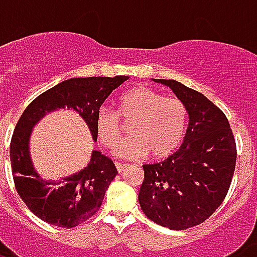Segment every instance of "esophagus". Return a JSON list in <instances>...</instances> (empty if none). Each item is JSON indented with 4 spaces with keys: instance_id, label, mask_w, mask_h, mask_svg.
<instances>
[{
    "instance_id": "esophagus-1",
    "label": "esophagus",
    "mask_w": 257,
    "mask_h": 257,
    "mask_svg": "<svg viewBox=\"0 0 257 257\" xmlns=\"http://www.w3.org/2000/svg\"><path fill=\"white\" fill-rule=\"evenodd\" d=\"M115 167H117V170H118V173H122L126 167H128V165L126 163H121V162H115Z\"/></svg>"
}]
</instances>
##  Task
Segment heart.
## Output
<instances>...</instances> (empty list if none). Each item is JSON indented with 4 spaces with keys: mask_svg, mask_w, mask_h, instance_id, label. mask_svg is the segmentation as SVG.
<instances>
[{
    "mask_svg": "<svg viewBox=\"0 0 257 257\" xmlns=\"http://www.w3.org/2000/svg\"><path fill=\"white\" fill-rule=\"evenodd\" d=\"M119 118L129 122V136L115 148L119 158L135 159L150 155L165 158L181 144L188 122L187 104L177 98L148 87H136L119 98L117 113L99 107L95 115V131L104 147L113 148L122 139L123 126Z\"/></svg>",
    "mask_w": 257,
    "mask_h": 257,
    "instance_id": "1",
    "label": "heart"
}]
</instances>
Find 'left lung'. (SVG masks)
Returning a JSON list of instances; mask_svg holds the SVG:
<instances>
[{
	"mask_svg": "<svg viewBox=\"0 0 257 257\" xmlns=\"http://www.w3.org/2000/svg\"><path fill=\"white\" fill-rule=\"evenodd\" d=\"M154 80L187 104L189 125L178 151L143 165L139 203L148 219L185 230L208 219L225 200L237 161L235 139L225 113L201 92L180 81Z\"/></svg>",
	"mask_w": 257,
	"mask_h": 257,
	"instance_id": "obj_1",
	"label": "left lung"
}]
</instances>
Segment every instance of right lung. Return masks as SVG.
Here are the masks:
<instances>
[{
    "label": "right lung",
    "instance_id": "1",
    "mask_svg": "<svg viewBox=\"0 0 257 257\" xmlns=\"http://www.w3.org/2000/svg\"><path fill=\"white\" fill-rule=\"evenodd\" d=\"M125 80L128 76L69 79L45 91L23 111L11 140L13 181L28 210L42 220L72 229L90 219L99 211L104 192L118 172L109 157L92 151L90 163L79 173L57 182L43 180L32 166L28 151L32 126L46 113L62 107L73 109L83 117L96 142V111Z\"/></svg>",
    "mask_w": 257,
    "mask_h": 257
}]
</instances>
